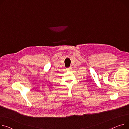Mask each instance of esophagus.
I'll list each match as a JSON object with an SVG mask.
<instances>
[{
  "instance_id": "obj_1",
  "label": "esophagus",
  "mask_w": 129,
  "mask_h": 129,
  "mask_svg": "<svg viewBox=\"0 0 129 129\" xmlns=\"http://www.w3.org/2000/svg\"><path fill=\"white\" fill-rule=\"evenodd\" d=\"M67 71H70L71 70H72V67H69V68H67Z\"/></svg>"
}]
</instances>
